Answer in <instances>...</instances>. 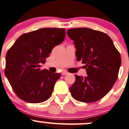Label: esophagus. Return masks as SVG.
I'll return each instance as SVG.
<instances>
[{
	"mask_svg": "<svg viewBox=\"0 0 129 129\" xmlns=\"http://www.w3.org/2000/svg\"><path fill=\"white\" fill-rule=\"evenodd\" d=\"M68 74V73L66 71H63L62 72V75H66V74Z\"/></svg>",
	"mask_w": 129,
	"mask_h": 129,
	"instance_id": "34e87169",
	"label": "esophagus"
}]
</instances>
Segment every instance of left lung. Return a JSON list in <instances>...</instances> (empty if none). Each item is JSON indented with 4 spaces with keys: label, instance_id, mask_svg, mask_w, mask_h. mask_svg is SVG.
I'll list each match as a JSON object with an SVG mask.
<instances>
[{
    "label": "left lung",
    "instance_id": "8db88e82",
    "mask_svg": "<svg viewBox=\"0 0 129 129\" xmlns=\"http://www.w3.org/2000/svg\"><path fill=\"white\" fill-rule=\"evenodd\" d=\"M67 34L74 41L77 60L85 64L87 74L84 77L75 75L71 94L79 102H96L110 91L117 80L120 54L111 39L103 32L82 27L68 29Z\"/></svg>",
    "mask_w": 129,
    "mask_h": 129
}]
</instances>
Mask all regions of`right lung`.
I'll return each instance as SVG.
<instances>
[{
	"label": "right lung",
	"mask_w": 129,
	"mask_h": 129,
	"mask_svg": "<svg viewBox=\"0 0 129 129\" xmlns=\"http://www.w3.org/2000/svg\"><path fill=\"white\" fill-rule=\"evenodd\" d=\"M65 36V29L41 28L21 35L8 50L5 74L19 98L31 103L50 98L61 74L41 70L40 64Z\"/></svg>",
	"instance_id": "1"
}]
</instances>
